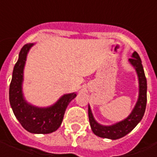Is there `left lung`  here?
<instances>
[{
    "label": "left lung",
    "instance_id": "8db88e82",
    "mask_svg": "<svg viewBox=\"0 0 157 157\" xmlns=\"http://www.w3.org/2000/svg\"><path fill=\"white\" fill-rule=\"evenodd\" d=\"M129 62L135 67L139 78V98L136 102V106L127 119L112 126H103L98 123L94 120L91 108L89 106L88 116L91 128L94 135L99 137L116 140L127 136L136 128V125L141 121L144 115L147 104V79L142 67V60L137 52H135L132 54V57L129 58Z\"/></svg>",
    "mask_w": 157,
    "mask_h": 157
}]
</instances>
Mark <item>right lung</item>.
Wrapping results in <instances>:
<instances>
[{
  "label": "right lung",
  "instance_id": "obj_1",
  "mask_svg": "<svg viewBox=\"0 0 157 157\" xmlns=\"http://www.w3.org/2000/svg\"><path fill=\"white\" fill-rule=\"evenodd\" d=\"M32 45L33 44H25L19 53L9 86V102L14 114L23 128L33 134H50L60 127L67 105L77 94H65L57 103L45 108L34 106L24 100L21 90L23 68L28 52Z\"/></svg>",
  "mask_w": 157,
  "mask_h": 157
}]
</instances>
